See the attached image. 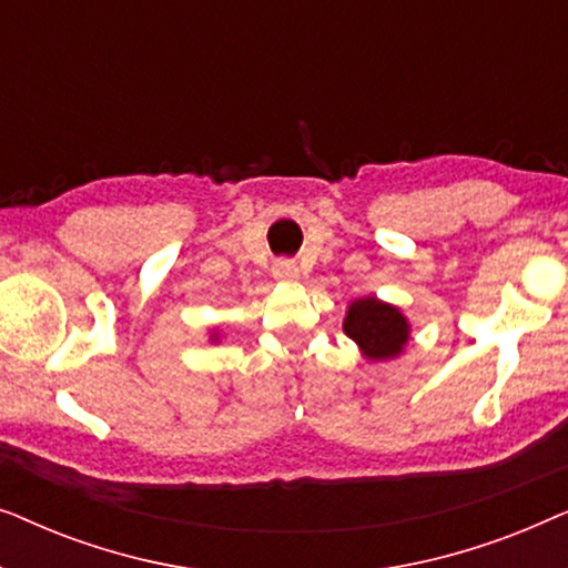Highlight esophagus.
Returning <instances> with one entry per match:
<instances>
[{
  "label": "esophagus",
  "instance_id": "obj_1",
  "mask_svg": "<svg viewBox=\"0 0 568 568\" xmlns=\"http://www.w3.org/2000/svg\"><path fill=\"white\" fill-rule=\"evenodd\" d=\"M274 276L278 278V282H297L300 268L294 266V261H276Z\"/></svg>",
  "mask_w": 568,
  "mask_h": 568
}]
</instances>
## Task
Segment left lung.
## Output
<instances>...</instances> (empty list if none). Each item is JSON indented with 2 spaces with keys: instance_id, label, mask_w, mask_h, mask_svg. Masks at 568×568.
Here are the masks:
<instances>
[{
  "instance_id": "left-lung-1",
  "label": "left lung",
  "mask_w": 568,
  "mask_h": 568,
  "mask_svg": "<svg viewBox=\"0 0 568 568\" xmlns=\"http://www.w3.org/2000/svg\"><path fill=\"white\" fill-rule=\"evenodd\" d=\"M344 333L354 341L367 362H393L406 352L410 341V323L400 307L377 297H359L348 302Z\"/></svg>"
}]
</instances>
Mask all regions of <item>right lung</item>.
I'll return each instance as SVG.
<instances>
[{
    "mask_svg": "<svg viewBox=\"0 0 568 568\" xmlns=\"http://www.w3.org/2000/svg\"><path fill=\"white\" fill-rule=\"evenodd\" d=\"M209 341H212V344H220V331H209Z\"/></svg>",
    "mask_w": 568,
    "mask_h": 568,
    "instance_id": "obj_1",
    "label": "right lung"
}]
</instances>
